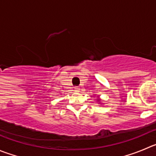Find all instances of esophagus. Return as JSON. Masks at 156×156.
Masks as SVG:
<instances>
[{
	"instance_id": "esophagus-1",
	"label": "esophagus",
	"mask_w": 156,
	"mask_h": 156,
	"mask_svg": "<svg viewBox=\"0 0 156 156\" xmlns=\"http://www.w3.org/2000/svg\"><path fill=\"white\" fill-rule=\"evenodd\" d=\"M74 90H75V92H76V93H79V92L80 91V87H75V88H74Z\"/></svg>"
}]
</instances>
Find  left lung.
I'll list each match as a JSON object with an SVG mask.
<instances>
[{
  "mask_svg": "<svg viewBox=\"0 0 156 156\" xmlns=\"http://www.w3.org/2000/svg\"><path fill=\"white\" fill-rule=\"evenodd\" d=\"M96 101L99 102V103H100V101H101V99L99 98V96H98V99H96Z\"/></svg>",
  "mask_w": 156,
  "mask_h": 156,
  "instance_id": "1",
  "label": "left lung"
}]
</instances>
